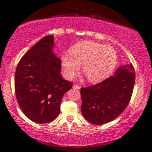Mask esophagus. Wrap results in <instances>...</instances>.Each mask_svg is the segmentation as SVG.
Returning <instances> with one entry per match:
<instances>
[{"label": "esophagus", "mask_w": 152, "mask_h": 152, "mask_svg": "<svg viewBox=\"0 0 152 152\" xmlns=\"http://www.w3.org/2000/svg\"><path fill=\"white\" fill-rule=\"evenodd\" d=\"M74 88H76V89H80L81 88V86H79V85H77V84H74V86H73Z\"/></svg>", "instance_id": "1"}]
</instances>
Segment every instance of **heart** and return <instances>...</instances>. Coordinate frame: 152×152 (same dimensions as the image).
<instances>
[{"instance_id":"obj_1","label":"heart","mask_w":152,"mask_h":152,"mask_svg":"<svg viewBox=\"0 0 152 152\" xmlns=\"http://www.w3.org/2000/svg\"><path fill=\"white\" fill-rule=\"evenodd\" d=\"M63 73L71 79L78 74L80 65L88 81L97 83L107 78L116 67L117 53L112 47L93 41H82L61 56Z\"/></svg>"}]
</instances>
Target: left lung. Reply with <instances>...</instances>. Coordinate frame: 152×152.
I'll return each instance as SVG.
<instances>
[{
    "label": "left lung",
    "instance_id": "8db88e82",
    "mask_svg": "<svg viewBox=\"0 0 152 152\" xmlns=\"http://www.w3.org/2000/svg\"><path fill=\"white\" fill-rule=\"evenodd\" d=\"M132 64L120 67L114 75L94 86L81 88V113L88 121L101 125L117 118L128 106L135 83Z\"/></svg>",
    "mask_w": 152,
    "mask_h": 152
}]
</instances>
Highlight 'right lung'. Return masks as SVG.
I'll return each mask as SVG.
<instances>
[{
  "label": "right lung",
  "instance_id": "obj_1",
  "mask_svg": "<svg viewBox=\"0 0 152 152\" xmlns=\"http://www.w3.org/2000/svg\"><path fill=\"white\" fill-rule=\"evenodd\" d=\"M53 36L41 38L17 65L15 92L23 114L31 121L46 124L60 113L64 95L73 86L61 76V60L52 52Z\"/></svg>",
  "mask_w": 152,
  "mask_h": 152
}]
</instances>
